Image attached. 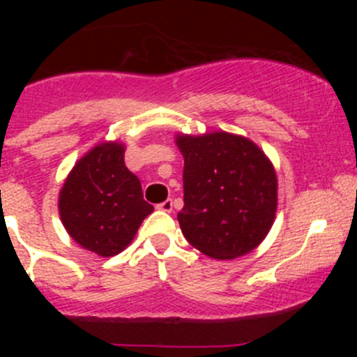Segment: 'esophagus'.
Listing matches in <instances>:
<instances>
[{
	"instance_id": "obj_1",
	"label": "esophagus",
	"mask_w": 357,
	"mask_h": 357,
	"mask_svg": "<svg viewBox=\"0 0 357 357\" xmlns=\"http://www.w3.org/2000/svg\"><path fill=\"white\" fill-rule=\"evenodd\" d=\"M157 208L162 212H172V200L162 202V204L157 205Z\"/></svg>"
}]
</instances>
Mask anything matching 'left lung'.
<instances>
[{
  "mask_svg": "<svg viewBox=\"0 0 357 357\" xmlns=\"http://www.w3.org/2000/svg\"><path fill=\"white\" fill-rule=\"evenodd\" d=\"M185 158L183 235L202 254L226 261L268 236L278 208V178L269 157L245 136L226 131L176 135Z\"/></svg>",
  "mask_w": 357,
  "mask_h": 357,
  "instance_id": "8db88e82",
  "label": "left lung"
}]
</instances>
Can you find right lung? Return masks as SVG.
Masks as SVG:
<instances>
[{
  "label": "right lung",
  "instance_id": "obj_1",
  "mask_svg": "<svg viewBox=\"0 0 357 357\" xmlns=\"http://www.w3.org/2000/svg\"><path fill=\"white\" fill-rule=\"evenodd\" d=\"M124 152L121 142L95 145L75 162L59 193L63 228L100 257L121 254L153 211L143 200L139 179L126 167Z\"/></svg>",
  "mask_w": 357,
  "mask_h": 357
}]
</instances>
